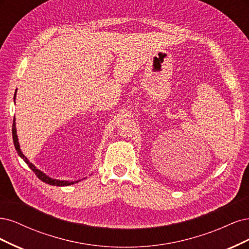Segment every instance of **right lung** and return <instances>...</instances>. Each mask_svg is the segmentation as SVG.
I'll list each match as a JSON object with an SVG mask.
<instances>
[{
	"instance_id": "obj_1",
	"label": "right lung",
	"mask_w": 249,
	"mask_h": 249,
	"mask_svg": "<svg viewBox=\"0 0 249 249\" xmlns=\"http://www.w3.org/2000/svg\"><path fill=\"white\" fill-rule=\"evenodd\" d=\"M15 98H17V91H15V94H14V101H15ZM12 136H13L14 147H15V149H17L18 155L23 159V161H25L29 165V167L31 168V170L35 173V175L41 181H43V182H45L47 184H50V185H53V186H68V185H72V184H74V183H77V182L81 181V180H77V181H65V180H58V179L51 178L46 174H44L43 172L38 170V168L33 163L30 162V160L25 155H23V153H22L21 150H20V146H19L18 134H17V126H15V118L13 119Z\"/></svg>"
}]
</instances>
